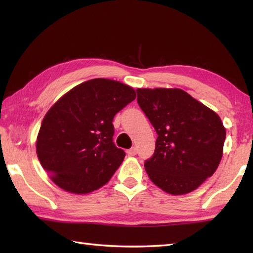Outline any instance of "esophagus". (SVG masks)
I'll return each instance as SVG.
<instances>
[{
    "instance_id": "1",
    "label": "esophagus",
    "mask_w": 253,
    "mask_h": 253,
    "mask_svg": "<svg viewBox=\"0 0 253 253\" xmlns=\"http://www.w3.org/2000/svg\"><path fill=\"white\" fill-rule=\"evenodd\" d=\"M127 154H128V155H130V157H133V155H136V154H137V149H136L135 147L130 148L129 150H127Z\"/></svg>"
}]
</instances>
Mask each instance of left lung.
I'll list each match as a JSON object with an SVG mask.
<instances>
[{"mask_svg":"<svg viewBox=\"0 0 253 253\" xmlns=\"http://www.w3.org/2000/svg\"><path fill=\"white\" fill-rule=\"evenodd\" d=\"M137 94L158 133L144 162L149 178L170 195L197 189L221 162L226 138L221 118L181 89H137Z\"/></svg>","mask_w":253,"mask_h":253,"instance_id":"8db88e82","label":"left lung"}]
</instances>
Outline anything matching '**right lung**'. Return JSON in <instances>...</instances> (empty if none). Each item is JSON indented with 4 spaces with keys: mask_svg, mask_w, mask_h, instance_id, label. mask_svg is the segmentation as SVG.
I'll list each match as a JSON object with an SVG mask.
<instances>
[{
    "mask_svg": "<svg viewBox=\"0 0 253 253\" xmlns=\"http://www.w3.org/2000/svg\"><path fill=\"white\" fill-rule=\"evenodd\" d=\"M135 99L129 85L96 78L76 85L47 111L37 154L58 187L84 195L110 180L125 158L113 142V118Z\"/></svg>",
    "mask_w": 253,
    "mask_h": 253,
    "instance_id": "1",
    "label": "right lung"
}]
</instances>
